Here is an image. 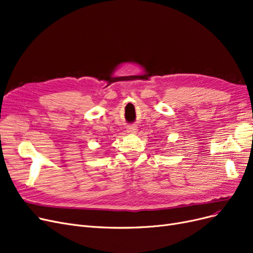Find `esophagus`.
<instances>
[{"instance_id": "1", "label": "esophagus", "mask_w": 253, "mask_h": 253, "mask_svg": "<svg viewBox=\"0 0 253 253\" xmlns=\"http://www.w3.org/2000/svg\"><path fill=\"white\" fill-rule=\"evenodd\" d=\"M127 132L130 133V134H135V133L137 132V127L134 126V125L128 126V127H127Z\"/></svg>"}]
</instances>
